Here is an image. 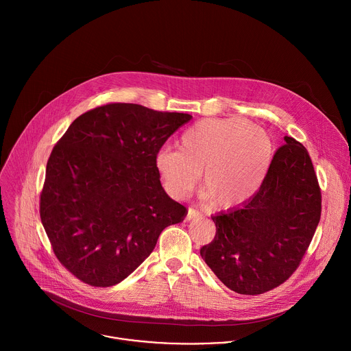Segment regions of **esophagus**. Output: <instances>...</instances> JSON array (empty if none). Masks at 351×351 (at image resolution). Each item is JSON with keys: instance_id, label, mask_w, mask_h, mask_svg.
Returning <instances> with one entry per match:
<instances>
[{"instance_id": "esophagus-1", "label": "esophagus", "mask_w": 351, "mask_h": 351, "mask_svg": "<svg viewBox=\"0 0 351 351\" xmlns=\"http://www.w3.org/2000/svg\"><path fill=\"white\" fill-rule=\"evenodd\" d=\"M202 214H199L197 210H194V208H189V211H187V217H186V219H193V218H197V217H199Z\"/></svg>"}]
</instances>
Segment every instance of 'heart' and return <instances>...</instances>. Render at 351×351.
<instances>
[{
  "instance_id": "1",
  "label": "heart",
  "mask_w": 351,
  "mask_h": 351,
  "mask_svg": "<svg viewBox=\"0 0 351 351\" xmlns=\"http://www.w3.org/2000/svg\"><path fill=\"white\" fill-rule=\"evenodd\" d=\"M272 160L268 134L243 118H210L190 126L180 148H161L157 169L167 191L182 198L197 184L215 208L247 203L263 186Z\"/></svg>"
}]
</instances>
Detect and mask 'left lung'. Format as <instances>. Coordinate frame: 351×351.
<instances>
[{
  "label": "left lung",
  "mask_w": 351,
  "mask_h": 351,
  "mask_svg": "<svg viewBox=\"0 0 351 351\" xmlns=\"http://www.w3.org/2000/svg\"><path fill=\"white\" fill-rule=\"evenodd\" d=\"M321 203L307 148L285 136L256 195L211 217L217 233L199 254L230 290L248 295L269 291L302 263L321 219Z\"/></svg>",
  "instance_id": "left-lung-1"
}]
</instances>
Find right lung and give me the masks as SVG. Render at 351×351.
Listing matches in <instances>:
<instances>
[{
	"label": "right lung",
	"mask_w": 351,
	"mask_h": 351,
	"mask_svg": "<svg viewBox=\"0 0 351 351\" xmlns=\"http://www.w3.org/2000/svg\"><path fill=\"white\" fill-rule=\"evenodd\" d=\"M191 119L138 104L95 107L68 128L48 158L40 218L58 261L79 280L110 287L183 221L184 206L161 186L165 141Z\"/></svg>",
	"instance_id": "add662e5"
}]
</instances>
